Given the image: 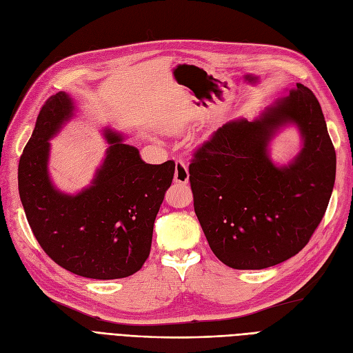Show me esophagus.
Wrapping results in <instances>:
<instances>
[{
	"instance_id": "esophagus-1",
	"label": "esophagus",
	"mask_w": 353,
	"mask_h": 353,
	"mask_svg": "<svg viewBox=\"0 0 353 353\" xmlns=\"http://www.w3.org/2000/svg\"><path fill=\"white\" fill-rule=\"evenodd\" d=\"M174 181L180 185H186L189 181V170L183 160L176 161V172H174Z\"/></svg>"
}]
</instances>
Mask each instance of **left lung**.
I'll use <instances>...</instances> for the list:
<instances>
[{"label":"left lung","mask_w":353,"mask_h":353,"mask_svg":"<svg viewBox=\"0 0 353 353\" xmlns=\"http://www.w3.org/2000/svg\"><path fill=\"white\" fill-rule=\"evenodd\" d=\"M258 119L223 124L193 154V207L211 251L236 270H263L296 255L321 223L336 179V151L320 102L301 83ZM296 123L304 148L277 168L268 143Z\"/></svg>","instance_id":"1"}]
</instances>
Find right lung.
Listing matches in <instances>:
<instances>
[{"mask_svg": "<svg viewBox=\"0 0 353 353\" xmlns=\"http://www.w3.org/2000/svg\"><path fill=\"white\" fill-rule=\"evenodd\" d=\"M73 101H45L19 161V193L30 229L54 263L77 276L114 280L150 256L154 221L174 176V161L146 164L138 148L107 132L104 163L77 195L57 190L48 174L50 139L73 117Z\"/></svg>", "mask_w": 353, "mask_h": 353, "instance_id": "right-lung-1", "label": "right lung"}]
</instances>
